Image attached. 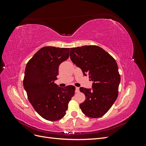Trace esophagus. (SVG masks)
Instances as JSON below:
<instances>
[{
    "instance_id": "esophagus-1",
    "label": "esophagus",
    "mask_w": 146,
    "mask_h": 146,
    "mask_svg": "<svg viewBox=\"0 0 146 146\" xmlns=\"http://www.w3.org/2000/svg\"><path fill=\"white\" fill-rule=\"evenodd\" d=\"M79 92V88L76 87V92Z\"/></svg>"
}]
</instances>
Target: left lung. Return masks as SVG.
Here are the masks:
<instances>
[{
  "label": "left lung",
  "mask_w": 146,
  "mask_h": 146,
  "mask_svg": "<svg viewBox=\"0 0 146 146\" xmlns=\"http://www.w3.org/2000/svg\"><path fill=\"white\" fill-rule=\"evenodd\" d=\"M70 57L80 68L84 76L93 82L91 89L80 88L86 99L80 108L86 116L98 118L112 107L118 96L121 77L116 61L112 56L98 46L70 48Z\"/></svg>",
  "instance_id": "8db88e82"
}]
</instances>
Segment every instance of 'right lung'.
Segmentation results:
<instances>
[{
	"instance_id": "add662e5",
	"label": "right lung",
	"mask_w": 146,
	"mask_h": 146,
	"mask_svg": "<svg viewBox=\"0 0 146 146\" xmlns=\"http://www.w3.org/2000/svg\"><path fill=\"white\" fill-rule=\"evenodd\" d=\"M69 56V48L52 46L39 49L26 65L23 81L28 99L35 110L48 121L64 116L76 87H59L54 83L60 64Z\"/></svg>"
}]
</instances>
